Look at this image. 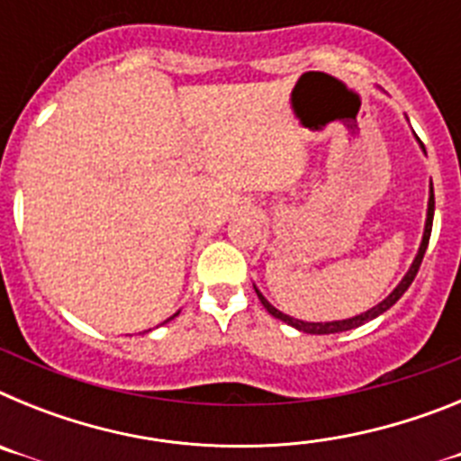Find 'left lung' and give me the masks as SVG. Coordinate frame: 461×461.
Returning a JSON list of instances; mask_svg holds the SVG:
<instances>
[{
  "label": "left lung",
  "mask_w": 461,
  "mask_h": 461,
  "mask_svg": "<svg viewBox=\"0 0 461 461\" xmlns=\"http://www.w3.org/2000/svg\"><path fill=\"white\" fill-rule=\"evenodd\" d=\"M418 140V138H415ZM420 142V140H418ZM431 221H434V186H431L429 182V201H427V219H425V230H422V240H420V247H418V254H415L413 263H411L409 272H406L404 276H402V281H399L397 286L393 288V293H390L388 297H383L381 303L374 304L372 309H367V312L357 313V316H351V319H344V321H325V323H312V321H300V319H293V316H288V313L279 312V309L275 307V304L267 303V297L263 295V293L256 288V295H258L260 304L267 309V313H272L275 319L284 321L286 325H291V328L300 330V332H307V335H335V332H346V330H353V328H360V325L369 323V321H374L376 316H381L383 312H388L390 307H393L394 303H397L399 297L404 295L406 291H409V286L413 284L415 275H418V270H420V263H422V256H425L427 251V244H429V235H431Z\"/></svg>",
  "instance_id": "8db88e82"
}]
</instances>
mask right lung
<instances>
[{
  "instance_id": "right-lung-1",
  "label": "right lung",
  "mask_w": 461,
  "mask_h": 461,
  "mask_svg": "<svg viewBox=\"0 0 461 461\" xmlns=\"http://www.w3.org/2000/svg\"><path fill=\"white\" fill-rule=\"evenodd\" d=\"M177 313H180V312H177ZM177 313H173V316H170V319H166V321H164V323H168V321H173V319H175V316H177Z\"/></svg>"
}]
</instances>
